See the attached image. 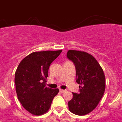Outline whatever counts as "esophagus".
I'll use <instances>...</instances> for the list:
<instances>
[{
	"label": "esophagus",
	"instance_id": "34e87169",
	"mask_svg": "<svg viewBox=\"0 0 122 122\" xmlns=\"http://www.w3.org/2000/svg\"><path fill=\"white\" fill-rule=\"evenodd\" d=\"M65 90H63V89H59V92L61 93H64L65 92Z\"/></svg>",
	"mask_w": 122,
	"mask_h": 122
}]
</instances>
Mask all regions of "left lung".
<instances>
[{
    "label": "left lung",
    "mask_w": 122,
    "mask_h": 122,
    "mask_svg": "<svg viewBox=\"0 0 122 122\" xmlns=\"http://www.w3.org/2000/svg\"><path fill=\"white\" fill-rule=\"evenodd\" d=\"M67 57L76 70L79 94L73 92L68 102L69 110L77 115H85L96 108L105 91V76L97 60L85 52L69 50Z\"/></svg>",
    "instance_id": "obj_1"
}]
</instances>
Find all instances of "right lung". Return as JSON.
<instances>
[{"label": "right lung", "mask_w": 122, "mask_h": 122, "mask_svg": "<svg viewBox=\"0 0 122 122\" xmlns=\"http://www.w3.org/2000/svg\"><path fill=\"white\" fill-rule=\"evenodd\" d=\"M62 50L35 52L24 58L15 73L14 83L18 98L26 110L34 115L46 113L58 89L46 87L48 70Z\"/></svg>", "instance_id": "1"}]
</instances>
